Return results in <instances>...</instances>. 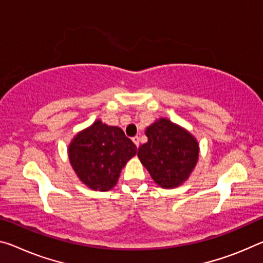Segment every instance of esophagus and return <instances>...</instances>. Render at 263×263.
<instances>
[{
	"label": "esophagus",
	"instance_id": "esophagus-1",
	"mask_svg": "<svg viewBox=\"0 0 263 263\" xmlns=\"http://www.w3.org/2000/svg\"><path fill=\"white\" fill-rule=\"evenodd\" d=\"M132 141H133V143L136 144V146H137V147L139 146V137H138V136L133 137V138H132Z\"/></svg>",
	"mask_w": 263,
	"mask_h": 263
}]
</instances>
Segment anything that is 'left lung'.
I'll return each mask as SVG.
<instances>
[{
  "mask_svg": "<svg viewBox=\"0 0 263 263\" xmlns=\"http://www.w3.org/2000/svg\"><path fill=\"white\" fill-rule=\"evenodd\" d=\"M146 136L148 141L138 148V157L153 180L164 189L182 184L198 161V141L165 118L148 126Z\"/></svg>",
  "mask_w": 263,
  "mask_h": 263,
  "instance_id": "1",
  "label": "left lung"
}]
</instances>
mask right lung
Returning a JSON list of instances; mask_svg holds the SVG:
<instances>
[{"label":"right lung","instance_id":"obj_1","mask_svg":"<svg viewBox=\"0 0 263 263\" xmlns=\"http://www.w3.org/2000/svg\"><path fill=\"white\" fill-rule=\"evenodd\" d=\"M137 153V146L122 128L101 120L74 137L69 159L78 178L92 190L109 191L118 181L120 171Z\"/></svg>","mask_w":263,"mask_h":263}]
</instances>
